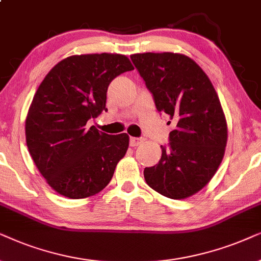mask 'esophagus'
Instances as JSON below:
<instances>
[{
    "instance_id": "1",
    "label": "esophagus",
    "mask_w": 261,
    "mask_h": 261,
    "mask_svg": "<svg viewBox=\"0 0 261 261\" xmlns=\"http://www.w3.org/2000/svg\"><path fill=\"white\" fill-rule=\"evenodd\" d=\"M144 140L141 137H130V145L131 147H137L140 145Z\"/></svg>"
}]
</instances>
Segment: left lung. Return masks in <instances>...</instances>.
<instances>
[{"mask_svg":"<svg viewBox=\"0 0 261 261\" xmlns=\"http://www.w3.org/2000/svg\"><path fill=\"white\" fill-rule=\"evenodd\" d=\"M131 61L156 109L175 124L158 165L144 168L145 181L167 198L192 196L216 173L227 145V121L216 90L185 55L147 52L133 55Z\"/></svg>","mask_w":261,"mask_h":261,"instance_id":"obj_1","label":"left lung"}]
</instances>
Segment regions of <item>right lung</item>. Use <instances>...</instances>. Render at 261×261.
Wrapping results in <instances>:
<instances>
[{
  "mask_svg": "<svg viewBox=\"0 0 261 261\" xmlns=\"http://www.w3.org/2000/svg\"><path fill=\"white\" fill-rule=\"evenodd\" d=\"M131 70L124 55L70 56L38 87L26 118V143L40 174L57 193L80 199L109 185L126 154L128 136L100 133L87 127V121L107 111L110 83Z\"/></svg>",
  "mask_w": 261,
  "mask_h": 261,
  "instance_id": "obj_1",
  "label": "right lung"
}]
</instances>
